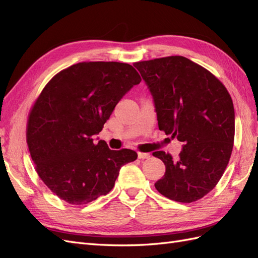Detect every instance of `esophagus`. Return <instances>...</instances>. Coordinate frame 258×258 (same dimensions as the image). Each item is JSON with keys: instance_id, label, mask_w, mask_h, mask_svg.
I'll list each match as a JSON object with an SVG mask.
<instances>
[{"instance_id": "esophagus-1", "label": "esophagus", "mask_w": 258, "mask_h": 258, "mask_svg": "<svg viewBox=\"0 0 258 258\" xmlns=\"http://www.w3.org/2000/svg\"><path fill=\"white\" fill-rule=\"evenodd\" d=\"M138 157L139 159H147L151 157V155L148 153H138Z\"/></svg>"}]
</instances>
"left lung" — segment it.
<instances>
[{
	"label": "left lung",
	"mask_w": 258,
	"mask_h": 258,
	"mask_svg": "<svg viewBox=\"0 0 258 258\" xmlns=\"http://www.w3.org/2000/svg\"><path fill=\"white\" fill-rule=\"evenodd\" d=\"M154 99L159 130L183 142L179 158L153 153L166 166L155 187L178 202L201 199L227 167L235 139V110L225 86L201 66L182 56L134 64Z\"/></svg>",
	"instance_id": "8db88e82"
}]
</instances>
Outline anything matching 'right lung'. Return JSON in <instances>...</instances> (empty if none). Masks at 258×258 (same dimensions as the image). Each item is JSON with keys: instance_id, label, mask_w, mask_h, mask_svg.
<instances>
[{"instance_id": "1", "label": "right lung", "mask_w": 258, "mask_h": 258, "mask_svg": "<svg viewBox=\"0 0 258 258\" xmlns=\"http://www.w3.org/2000/svg\"><path fill=\"white\" fill-rule=\"evenodd\" d=\"M140 82L128 63L97 61L69 67L45 86L29 116L27 143L38 176L60 199L89 204L110 192L121 166L138 158L95 136Z\"/></svg>"}]
</instances>
